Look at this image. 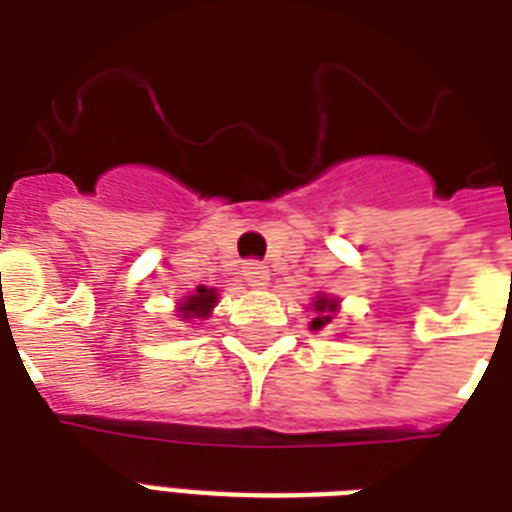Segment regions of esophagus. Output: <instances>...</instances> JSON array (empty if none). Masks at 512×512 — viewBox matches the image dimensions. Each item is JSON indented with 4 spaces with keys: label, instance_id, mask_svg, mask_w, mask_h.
Returning a JSON list of instances; mask_svg holds the SVG:
<instances>
[{
    "label": "esophagus",
    "instance_id": "obj_1",
    "mask_svg": "<svg viewBox=\"0 0 512 512\" xmlns=\"http://www.w3.org/2000/svg\"><path fill=\"white\" fill-rule=\"evenodd\" d=\"M244 281H247L249 287L265 289L268 287V281H271L268 265H263L260 260H249V263L244 265Z\"/></svg>",
    "mask_w": 512,
    "mask_h": 512
}]
</instances>
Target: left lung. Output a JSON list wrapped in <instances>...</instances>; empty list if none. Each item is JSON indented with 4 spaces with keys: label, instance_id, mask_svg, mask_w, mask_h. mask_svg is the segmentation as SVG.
<instances>
[{
    "label": "left lung",
    "instance_id": "1",
    "mask_svg": "<svg viewBox=\"0 0 512 512\" xmlns=\"http://www.w3.org/2000/svg\"><path fill=\"white\" fill-rule=\"evenodd\" d=\"M313 311L319 313V316H316V319L311 321V329H316V332H319L321 327H327L329 321L335 319L337 300H335V297L319 295V297H316V300H313Z\"/></svg>",
    "mask_w": 512,
    "mask_h": 512
}]
</instances>
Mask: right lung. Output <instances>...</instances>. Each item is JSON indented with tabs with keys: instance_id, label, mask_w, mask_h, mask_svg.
Wrapping results in <instances>:
<instances>
[{
	"instance_id": "1",
	"label": "right lung",
	"mask_w": 512,
	"mask_h": 512,
	"mask_svg": "<svg viewBox=\"0 0 512 512\" xmlns=\"http://www.w3.org/2000/svg\"><path fill=\"white\" fill-rule=\"evenodd\" d=\"M217 305V292L215 289L199 287L193 295H188L183 303L177 305V319L180 321H193V319H207L212 308Z\"/></svg>"
}]
</instances>
